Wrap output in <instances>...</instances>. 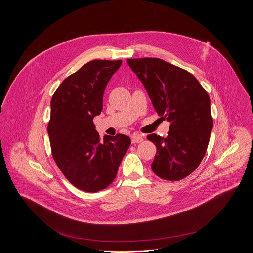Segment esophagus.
Here are the masks:
<instances>
[{
	"label": "esophagus",
	"instance_id": "esophagus-1",
	"mask_svg": "<svg viewBox=\"0 0 253 253\" xmlns=\"http://www.w3.org/2000/svg\"><path fill=\"white\" fill-rule=\"evenodd\" d=\"M142 141H143L142 135H140V134H133V135H131V142H132L133 144H135V143H140V142H142Z\"/></svg>",
	"mask_w": 253,
	"mask_h": 253
}]
</instances>
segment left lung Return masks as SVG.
I'll return each mask as SVG.
<instances>
[{"mask_svg": "<svg viewBox=\"0 0 253 253\" xmlns=\"http://www.w3.org/2000/svg\"><path fill=\"white\" fill-rule=\"evenodd\" d=\"M155 110L170 123L166 138L147 136L157 147L152 170L165 180L191 174L206 155L213 120L208 92L191 73L159 58L127 59Z\"/></svg>", "mask_w": 253, "mask_h": 253, "instance_id": "obj_1", "label": "left lung"}]
</instances>
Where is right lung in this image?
I'll list each match as a JSON object with an SVG mask.
<instances>
[{
	"mask_svg": "<svg viewBox=\"0 0 253 253\" xmlns=\"http://www.w3.org/2000/svg\"><path fill=\"white\" fill-rule=\"evenodd\" d=\"M122 60H92L67 77L50 101L47 132L52 157L71 184L95 193L116 178L119 166L130 146L124 134L100 141L93 118L100 115L103 94Z\"/></svg>",
	"mask_w": 253,
	"mask_h": 253,
	"instance_id": "obj_1",
	"label": "right lung"
}]
</instances>
